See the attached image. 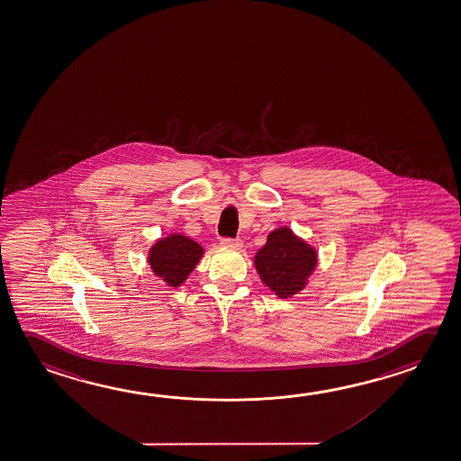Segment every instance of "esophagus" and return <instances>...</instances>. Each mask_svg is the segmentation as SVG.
Instances as JSON below:
<instances>
[{
	"label": "esophagus",
	"instance_id": "1",
	"mask_svg": "<svg viewBox=\"0 0 461 461\" xmlns=\"http://www.w3.org/2000/svg\"><path fill=\"white\" fill-rule=\"evenodd\" d=\"M220 244L223 248H230V249H240L242 246V241L240 238H221Z\"/></svg>",
	"mask_w": 461,
	"mask_h": 461
}]
</instances>
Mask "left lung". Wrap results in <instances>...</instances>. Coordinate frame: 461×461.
<instances>
[{
	"mask_svg": "<svg viewBox=\"0 0 461 461\" xmlns=\"http://www.w3.org/2000/svg\"><path fill=\"white\" fill-rule=\"evenodd\" d=\"M315 265L317 252L295 238L289 228H279L268 234L267 244L256 256L257 272L279 297L301 291Z\"/></svg>",
	"mask_w": 461,
	"mask_h": 461,
	"instance_id": "8db88e82",
	"label": "left lung"
}]
</instances>
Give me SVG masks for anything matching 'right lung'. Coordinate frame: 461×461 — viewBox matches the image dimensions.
Instances as JSON below:
<instances>
[{"mask_svg":"<svg viewBox=\"0 0 461 461\" xmlns=\"http://www.w3.org/2000/svg\"><path fill=\"white\" fill-rule=\"evenodd\" d=\"M203 248L183 234H172L152 246L149 265L152 272L164 278L170 286H180L189 273L194 270Z\"/></svg>","mask_w":461,"mask_h":461,"instance_id":"right-lung-1","label":"right lung"}]
</instances>
